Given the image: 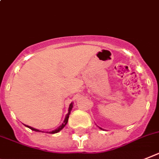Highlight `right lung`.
Returning <instances> with one entry per match:
<instances>
[{
  "label": "right lung",
  "instance_id": "right-lung-1",
  "mask_svg": "<svg viewBox=\"0 0 159 159\" xmlns=\"http://www.w3.org/2000/svg\"><path fill=\"white\" fill-rule=\"evenodd\" d=\"M72 103H70V106H69V110H68V114L67 115H66V118H65V120H64V122H63V124H61V126H60V127H59L58 128H57V129H56V130H54V131H53V132H49V133H52V134H53V133H57V132H58L59 131H61V129H62V128H64V127H65L66 126V124H67V122H68V119H69V115H70V111H71V109H72ZM27 128H29L30 129H31V130H33V131H36V132H39V130H37V129H35V128H31V127H30V126H27Z\"/></svg>",
  "mask_w": 159,
  "mask_h": 159
}]
</instances>
